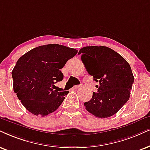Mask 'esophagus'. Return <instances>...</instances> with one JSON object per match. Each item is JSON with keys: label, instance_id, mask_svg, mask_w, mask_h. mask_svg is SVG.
<instances>
[{"label": "esophagus", "instance_id": "1", "mask_svg": "<svg viewBox=\"0 0 150 150\" xmlns=\"http://www.w3.org/2000/svg\"><path fill=\"white\" fill-rule=\"evenodd\" d=\"M80 87H81L80 85H75V86H73V88L74 89H77V88H80Z\"/></svg>", "mask_w": 150, "mask_h": 150}]
</instances>
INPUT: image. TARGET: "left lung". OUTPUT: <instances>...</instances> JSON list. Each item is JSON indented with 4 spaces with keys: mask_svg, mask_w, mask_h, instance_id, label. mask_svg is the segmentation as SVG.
Here are the masks:
<instances>
[{
    "mask_svg": "<svg viewBox=\"0 0 150 150\" xmlns=\"http://www.w3.org/2000/svg\"><path fill=\"white\" fill-rule=\"evenodd\" d=\"M81 59L89 75L99 82L97 93L84 103L86 109L100 118L112 116L128 101L134 78L127 62L106 46L81 48Z\"/></svg>",
    "mask_w": 150,
    "mask_h": 150,
    "instance_id": "8db88e82",
    "label": "left lung"
}]
</instances>
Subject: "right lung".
<instances>
[{"mask_svg":"<svg viewBox=\"0 0 150 150\" xmlns=\"http://www.w3.org/2000/svg\"><path fill=\"white\" fill-rule=\"evenodd\" d=\"M77 50L62 45L48 44L32 49L18 59L12 72L14 91L28 111L45 115L56 111L69 91L54 90L62 81L60 71Z\"/></svg>","mask_w":150,"mask_h":150,"instance_id":"right-lung-1","label":"right lung"}]
</instances>
